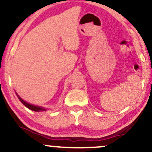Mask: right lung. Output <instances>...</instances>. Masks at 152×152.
Returning a JSON list of instances; mask_svg holds the SVG:
<instances>
[{"mask_svg":"<svg viewBox=\"0 0 152 152\" xmlns=\"http://www.w3.org/2000/svg\"><path fill=\"white\" fill-rule=\"evenodd\" d=\"M15 94H16L17 96H18L19 100L20 101V102H21L24 106H26L28 109L32 110V111H36V112H41V111H46V110H47V109H46V108H43V107H42V106H36V105H34V104H29V103L26 102V101H24L22 98H20V96H19L18 94L16 93V92H15Z\"/></svg>","mask_w":152,"mask_h":152,"instance_id":"add662e5","label":"right lung"}]
</instances>
